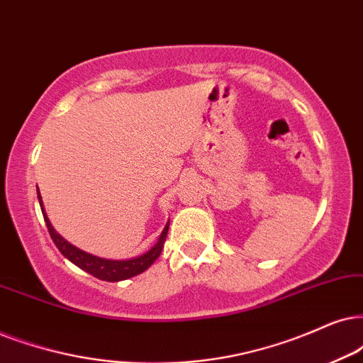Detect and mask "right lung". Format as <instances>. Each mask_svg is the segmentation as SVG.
<instances>
[{
    "label": "right lung",
    "instance_id": "obj_1",
    "mask_svg": "<svg viewBox=\"0 0 363 363\" xmlns=\"http://www.w3.org/2000/svg\"><path fill=\"white\" fill-rule=\"evenodd\" d=\"M36 192H38V203H40L41 213H43L45 223H47L48 233H50V236H52L55 246L58 247L60 253L65 256L67 259H70L73 264L79 266V268L84 269V272L90 273L91 277L104 279V281H122V279L132 278V277H135V274L144 273L145 269H147L149 266L152 264L154 261L160 256V251H162L164 242H166V238H167L169 221L166 226H164L162 233H160L157 242L150 247L147 253L135 256V258H130V259L99 258V256H94L90 253H86V251H82L80 247L73 246L72 242H68L65 238H62L57 231H55V228L52 226V223H50L47 213H45L43 201H41L40 191H36Z\"/></svg>",
    "mask_w": 363,
    "mask_h": 363
}]
</instances>
